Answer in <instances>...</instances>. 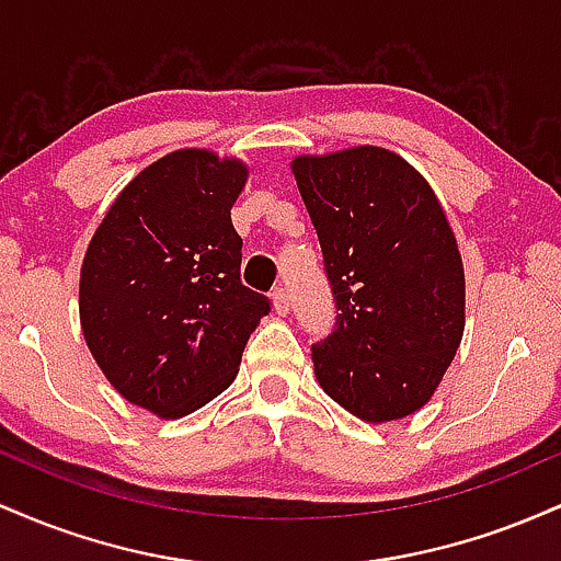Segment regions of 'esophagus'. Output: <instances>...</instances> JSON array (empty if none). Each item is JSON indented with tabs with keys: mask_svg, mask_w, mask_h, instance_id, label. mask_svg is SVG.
Segmentation results:
<instances>
[{
	"mask_svg": "<svg viewBox=\"0 0 561 561\" xmlns=\"http://www.w3.org/2000/svg\"><path fill=\"white\" fill-rule=\"evenodd\" d=\"M272 298H274V311L279 313V317H285V313H289V293H287V287H274Z\"/></svg>",
	"mask_w": 561,
	"mask_h": 561,
	"instance_id": "esophagus-1",
	"label": "esophagus"
}]
</instances>
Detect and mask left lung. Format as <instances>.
I'll use <instances>...</instances> for the list:
<instances>
[{"instance_id": "left-lung-1", "label": "left lung", "mask_w": 561, "mask_h": 561, "mask_svg": "<svg viewBox=\"0 0 561 561\" xmlns=\"http://www.w3.org/2000/svg\"><path fill=\"white\" fill-rule=\"evenodd\" d=\"M334 327L311 345L327 396L366 422L430 401L465 332V268L430 184L382 147L295 158Z\"/></svg>"}]
</instances>
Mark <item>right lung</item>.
Segmentation results:
<instances>
[{"label":"right lung","instance_id":"right-lung-1","mask_svg":"<svg viewBox=\"0 0 561 561\" xmlns=\"http://www.w3.org/2000/svg\"><path fill=\"white\" fill-rule=\"evenodd\" d=\"M248 169L179 150L121 192L89 242L81 327L126 401L176 420L234 382L244 343L272 300L240 279L231 224Z\"/></svg>","mask_w":561,"mask_h":561}]
</instances>
